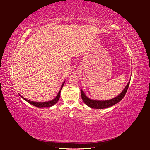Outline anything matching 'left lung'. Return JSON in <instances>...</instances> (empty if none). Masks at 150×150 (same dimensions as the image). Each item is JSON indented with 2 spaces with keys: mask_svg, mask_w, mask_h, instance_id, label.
Segmentation results:
<instances>
[{
  "mask_svg": "<svg viewBox=\"0 0 150 150\" xmlns=\"http://www.w3.org/2000/svg\"><path fill=\"white\" fill-rule=\"evenodd\" d=\"M130 81L128 82L126 86L125 87L124 90L118 94L117 96H116L114 98L108 100H96L91 99L89 98H88L82 89H81V98L83 100L84 103L87 106L90 107L91 108L94 109H104L107 108H109L112 105H115L116 103L120 102L122 100V98L124 97L125 94H126L127 88L129 87Z\"/></svg>",
  "mask_w": 150,
  "mask_h": 150,
  "instance_id": "left-lung-1",
  "label": "left lung"
}]
</instances>
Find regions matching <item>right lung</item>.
I'll return each instance as SVG.
<instances>
[{
  "label": "right lung",
  "mask_w": 150,
  "mask_h": 150,
  "mask_svg": "<svg viewBox=\"0 0 150 150\" xmlns=\"http://www.w3.org/2000/svg\"><path fill=\"white\" fill-rule=\"evenodd\" d=\"M65 81H63V83L62 85V87H61V89L59 90V92H58L57 96H56L54 99L50 101H48V102H34V101H30L29 100H27L25 98L23 97L22 96L19 94V96L23 98L24 100L26 101L27 102H28L30 104L33 105V106H35V107H38V108H50V107L56 104V103L58 102V100H59V98H60V93H61V91H62V88H63L64 83H65Z\"/></svg>",
  "instance_id": "right-lung-1"
}]
</instances>
